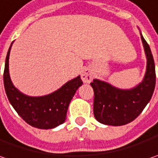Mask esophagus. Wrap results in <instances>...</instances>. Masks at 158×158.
Masks as SVG:
<instances>
[{"label": "esophagus", "mask_w": 158, "mask_h": 158, "mask_svg": "<svg viewBox=\"0 0 158 158\" xmlns=\"http://www.w3.org/2000/svg\"><path fill=\"white\" fill-rule=\"evenodd\" d=\"M93 79V73L92 71L88 69L84 70V71L81 73V79L83 80V82L85 83H89Z\"/></svg>", "instance_id": "1"}]
</instances>
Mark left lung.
Wrapping results in <instances>:
<instances>
[{
    "mask_svg": "<svg viewBox=\"0 0 158 158\" xmlns=\"http://www.w3.org/2000/svg\"><path fill=\"white\" fill-rule=\"evenodd\" d=\"M141 35L147 56V70L142 82L131 89H120L109 83L94 79V115L106 125H125L141 114L150 101L156 86V70L150 47Z\"/></svg>",
    "mask_w": 158,
    "mask_h": 158,
    "instance_id": "1",
    "label": "left lung"
}]
</instances>
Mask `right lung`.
<instances>
[{
	"label": "right lung",
	"mask_w": 158,
	"mask_h": 158,
	"mask_svg": "<svg viewBox=\"0 0 158 158\" xmlns=\"http://www.w3.org/2000/svg\"><path fill=\"white\" fill-rule=\"evenodd\" d=\"M10 44L5 60L3 83L11 106L24 121L38 129H52L66 120L68 107L77 89L83 84L80 76L68 81L58 90L43 97H29L15 88L9 73Z\"/></svg>",
	"instance_id": "add662e5"
}]
</instances>
